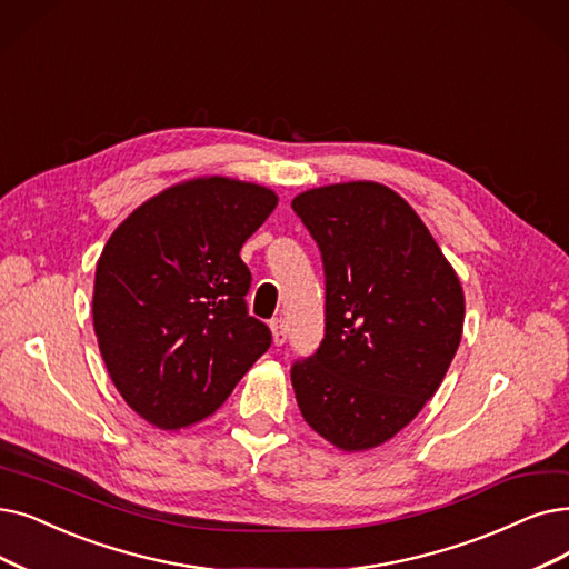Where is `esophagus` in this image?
Here are the masks:
<instances>
[{"mask_svg":"<svg viewBox=\"0 0 569 569\" xmlns=\"http://www.w3.org/2000/svg\"><path fill=\"white\" fill-rule=\"evenodd\" d=\"M270 331H272V343L282 346L287 340V329H284V320L282 317H276V320L270 322Z\"/></svg>","mask_w":569,"mask_h":569,"instance_id":"1","label":"esophagus"}]
</instances>
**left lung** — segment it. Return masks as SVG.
Wrapping results in <instances>:
<instances>
[{
    "instance_id": "8db88e82",
    "label": "left lung",
    "mask_w": 569,
    "mask_h": 569,
    "mask_svg": "<svg viewBox=\"0 0 569 569\" xmlns=\"http://www.w3.org/2000/svg\"><path fill=\"white\" fill-rule=\"evenodd\" d=\"M325 266V338L297 359L306 422L340 450H369L435 397L458 352L465 293L422 219L392 189L348 181L291 200Z\"/></svg>"
}]
</instances>
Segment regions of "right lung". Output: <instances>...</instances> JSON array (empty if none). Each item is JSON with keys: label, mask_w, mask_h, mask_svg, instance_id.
<instances>
[{"label": "right lung", "mask_w": 569, "mask_h": 569, "mask_svg": "<svg viewBox=\"0 0 569 569\" xmlns=\"http://www.w3.org/2000/svg\"><path fill=\"white\" fill-rule=\"evenodd\" d=\"M266 187L202 177L153 196L107 240L93 327L107 371L134 413L161 429L212 416L270 348L247 312L244 240L276 210Z\"/></svg>", "instance_id": "obj_1"}]
</instances>
